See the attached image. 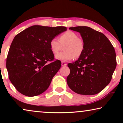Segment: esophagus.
<instances>
[{"instance_id":"1","label":"esophagus","mask_w":123,"mask_h":123,"mask_svg":"<svg viewBox=\"0 0 123 123\" xmlns=\"http://www.w3.org/2000/svg\"><path fill=\"white\" fill-rule=\"evenodd\" d=\"M67 65V64L65 63V62H62V66H66Z\"/></svg>"}]
</instances>
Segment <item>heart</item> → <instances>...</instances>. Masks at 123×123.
Instances as JSON below:
<instances>
[{
    "instance_id": "obj_1",
    "label": "heart",
    "mask_w": 123,
    "mask_h": 123,
    "mask_svg": "<svg viewBox=\"0 0 123 123\" xmlns=\"http://www.w3.org/2000/svg\"><path fill=\"white\" fill-rule=\"evenodd\" d=\"M50 48L53 54H57L64 47V51L55 55V59L63 62H67L74 58H79L83 53V41L80 38L76 33L68 31L57 38H51L49 43Z\"/></svg>"
}]
</instances>
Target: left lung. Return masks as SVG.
Masks as SVG:
<instances>
[{"label": "left lung", "mask_w": 123, "mask_h": 123, "mask_svg": "<svg viewBox=\"0 0 123 123\" xmlns=\"http://www.w3.org/2000/svg\"><path fill=\"white\" fill-rule=\"evenodd\" d=\"M69 29L80 33L85 48L78 60L68 64L70 72L67 84L80 95L98 93L110 83L117 67L114 48L105 35L88 27Z\"/></svg>", "instance_id": "1"}]
</instances>
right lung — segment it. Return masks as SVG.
I'll list each match as a JSON object with an SVG mask.
<instances>
[{
	"label": "right lung",
	"instance_id": "obj_1",
	"mask_svg": "<svg viewBox=\"0 0 123 123\" xmlns=\"http://www.w3.org/2000/svg\"><path fill=\"white\" fill-rule=\"evenodd\" d=\"M67 29L63 26L35 25L14 37L8 51L6 67L9 80L18 92L32 97L48 88L62 65L60 60H54L50 41Z\"/></svg>",
	"mask_w": 123,
	"mask_h": 123
}]
</instances>
